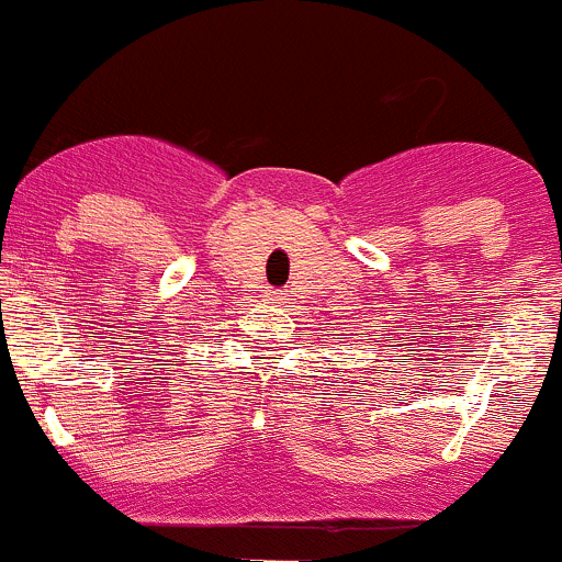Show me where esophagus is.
<instances>
[{
  "label": "esophagus",
  "mask_w": 562,
  "mask_h": 562,
  "mask_svg": "<svg viewBox=\"0 0 562 562\" xmlns=\"http://www.w3.org/2000/svg\"><path fill=\"white\" fill-rule=\"evenodd\" d=\"M270 300H273V303H283V294L281 292H270Z\"/></svg>",
  "instance_id": "1"
}]
</instances>
